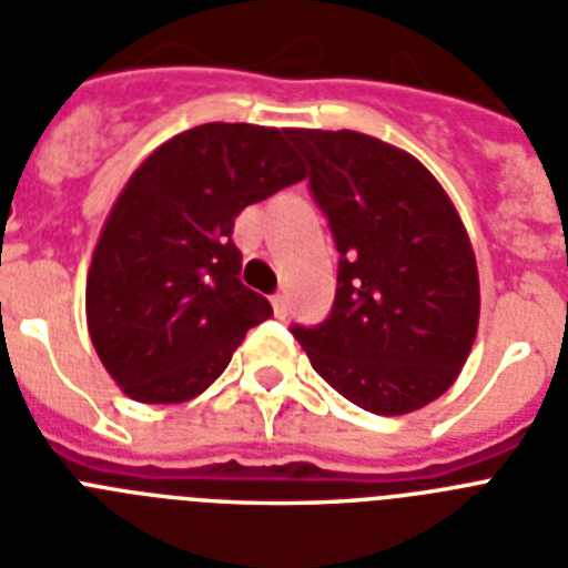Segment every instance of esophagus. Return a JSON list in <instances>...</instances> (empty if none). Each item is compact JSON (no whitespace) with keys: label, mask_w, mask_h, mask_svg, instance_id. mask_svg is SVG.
<instances>
[{"label":"esophagus","mask_w":568,"mask_h":568,"mask_svg":"<svg viewBox=\"0 0 568 568\" xmlns=\"http://www.w3.org/2000/svg\"><path fill=\"white\" fill-rule=\"evenodd\" d=\"M271 306H274L276 317L288 315V300H285V294H274V297H271Z\"/></svg>","instance_id":"1"}]
</instances>
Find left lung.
<instances>
[{"mask_svg":"<svg viewBox=\"0 0 568 568\" xmlns=\"http://www.w3.org/2000/svg\"><path fill=\"white\" fill-rule=\"evenodd\" d=\"M338 247V288L315 326L292 324L317 376L382 417L444 394L478 329L467 230L412 154L356 131H288Z\"/></svg>","mask_w":568,"mask_h":568,"instance_id":"left-lung-1","label":"left lung"}]
</instances>
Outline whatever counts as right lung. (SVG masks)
<instances>
[{"label":"right lung","mask_w":568,"mask_h":568,"mask_svg":"<svg viewBox=\"0 0 568 568\" xmlns=\"http://www.w3.org/2000/svg\"><path fill=\"white\" fill-rule=\"evenodd\" d=\"M288 131L210 122L178 133L133 172L87 276L101 364L136 403H186L219 379L244 332L274 315L239 280L244 206L303 180Z\"/></svg>","instance_id":"right-lung-1"}]
</instances>
